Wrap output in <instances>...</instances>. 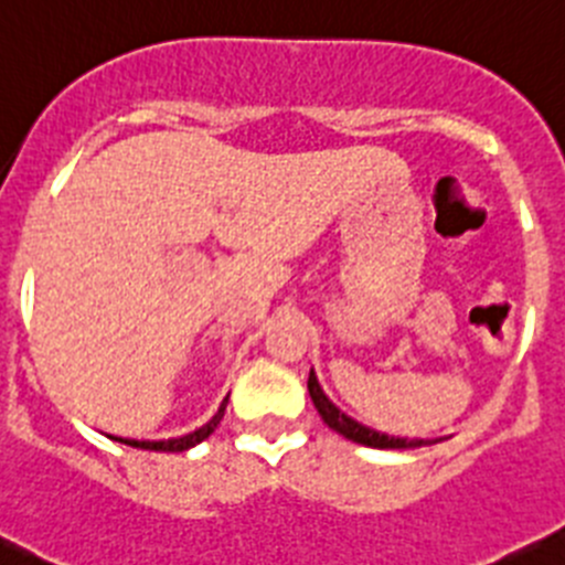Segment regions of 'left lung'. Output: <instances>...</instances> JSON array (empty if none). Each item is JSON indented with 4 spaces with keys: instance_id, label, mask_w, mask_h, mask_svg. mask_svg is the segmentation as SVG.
<instances>
[{
    "instance_id": "left-lung-1",
    "label": "left lung",
    "mask_w": 565,
    "mask_h": 565,
    "mask_svg": "<svg viewBox=\"0 0 565 565\" xmlns=\"http://www.w3.org/2000/svg\"><path fill=\"white\" fill-rule=\"evenodd\" d=\"M308 391H310V399H313L316 411L319 416L324 418V424L335 433H341L343 438L354 440V444H363V447H374V449H416V447H427V440L424 438H396V435H385L377 433V429L366 427V424H358L354 418H349L347 413L338 411L330 399L324 396V391L319 388V380L316 374L310 372L308 377Z\"/></svg>"
}]
</instances>
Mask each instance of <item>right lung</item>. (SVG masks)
I'll use <instances>...</instances> for the list:
<instances>
[{"label": "right lung", "instance_id": "1", "mask_svg": "<svg viewBox=\"0 0 565 565\" xmlns=\"http://www.w3.org/2000/svg\"><path fill=\"white\" fill-rule=\"evenodd\" d=\"M230 399V396H227ZM227 399L222 402V407H218L216 416L211 418L207 424H202L199 429H193V433L188 435H180V438H166V440H136V438H113V440H121V444H127V447H138V449H152V452H185V449L196 447L199 440H205L207 435L213 433V429L218 427V422H222L224 416V407H227Z\"/></svg>", "mask_w": 565, "mask_h": 565}]
</instances>
